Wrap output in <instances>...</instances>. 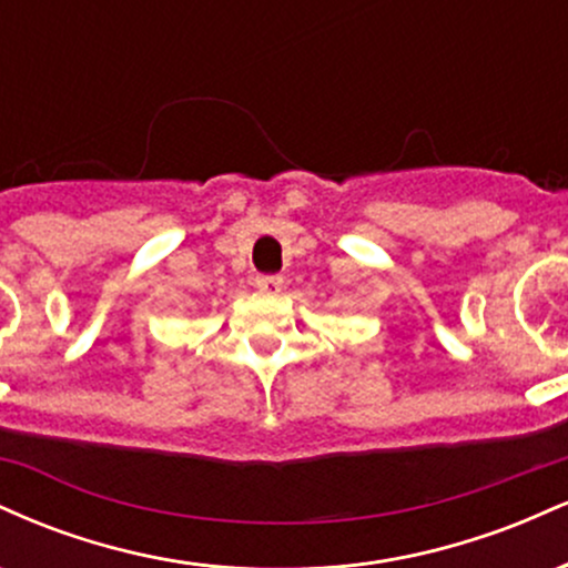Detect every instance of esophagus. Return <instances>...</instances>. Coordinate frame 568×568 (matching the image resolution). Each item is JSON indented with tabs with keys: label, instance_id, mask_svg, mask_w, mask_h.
<instances>
[{
	"label": "esophagus",
	"instance_id": "esophagus-1",
	"mask_svg": "<svg viewBox=\"0 0 568 568\" xmlns=\"http://www.w3.org/2000/svg\"><path fill=\"white\" fill-rule=\"evenodd\" d=\"M256 288L264 293H280L283 291V277L280 275H258L256 277Z\"/></svg>",
	"mask_w": 568,
	"mask_h": 568
}]
</instances>
